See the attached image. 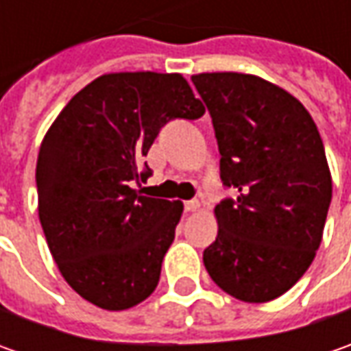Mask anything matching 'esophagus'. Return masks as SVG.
<instances>
[{"instance_id":"1","label":"esophagus","mask_w":351,"mask_h":351,"mask_svg":"<svg viewBox=\"0 0 351 351\" xmlns=\"http://www.w3.org/2000/svg\"><path fill=\"white\" fill-rule=\"evenodd\" d=\"M183 207H185L187 213H193V210H197L199 207H201V203H199V199H189V201H185V205H183Z\"/></svg>"}]
</instances>
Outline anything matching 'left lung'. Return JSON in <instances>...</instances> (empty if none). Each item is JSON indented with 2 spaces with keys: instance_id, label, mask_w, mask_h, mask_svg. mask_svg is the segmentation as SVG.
<instances>
[{
  "instance_id": "8db88e82",
  "label": "left lung",
  "mask_w": 351,
  "mask_h": 351,
  "mask_svg": "<svg viewBox=\"0 0 351 351\" xmlns=\"http://www.w3.org/2000/svg\"><path fill=\"white\" fill-rule=\"evenodd\" d=\"M209 109L221 180L234 199L215 207L217 240L203 252L210 279L244 303L289 291L315 260L332 201L318 128L285 89L258 75H191Z\"/></svg>"
}]
</instances>
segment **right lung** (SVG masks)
Instances as JSON below:
<instances>
[{
	"label": "right lung",
	"mask_w": 351,
	"mask_h": 351,
	"mask_svg": "<svg viewBox=\"0 0 351 351\" xmlns=\"http://www.w3.org/2000/svg\"><path fill=\"white\" fill-rule=\"evenodd\" d=\"M205 113L182 74H105L77 91L40 144L38 219L68 285L105 311L148 299L173 242L182 201L141 195L130 182L160 128Z\"/></svg>",
	"instance_id": "1"
}]
</instances>
